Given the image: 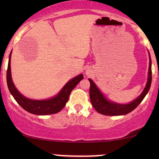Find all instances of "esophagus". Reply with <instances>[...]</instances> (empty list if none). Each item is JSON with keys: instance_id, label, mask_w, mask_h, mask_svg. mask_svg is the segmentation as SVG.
<instances>
[{"instance_id": "esophagus-1", "label": "esophagus", "mask_w": 159, "mask_h": 159, "mask_svg": "<svg viewBox=\"0 0 159 159\" xmlns=\"http://www.w3.org/2000/svg\"><path fill=\"white\" fill-rule=\"evenodd\" d=\"M91 72H92V70H91L90 69H87V70H86V74H87V75H90Z\"/></svg>"}]
</instances>
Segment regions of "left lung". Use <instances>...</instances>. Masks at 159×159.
<instances>
[{"mask_svg": "<svg viewBox=\"0 0 159 159\" xmlns=\"http://www.w3.org/2000/svg\"><path fill=\"white\" fill-rule=\"evenodd\" d=\"M90 83V98L92 105L96 109V111L99 114L106 115V116H120L130 113L131 111L136 108L139 104L143 101L144 97L150 88L152 83V61H151L150 55H149V66L148 72V78H147V84L141 94L128 104H120L110 101L104 96L102 93L98 88L97 86L93 81L89 78Z\"/></svg>", "mask_w": 159, "mask_h": 159, "instance_id": "1", "label": "left lung"}]
</instances>
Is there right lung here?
Masks as SVG:
<instances>
[{
	"instance_id": "1",
	"label": "right lung",
	"mask_w": 159,
	"mask_h": 159,
	"mask_svg": "<svg viewBox=\"0 0 159 159\" xmlns=\"http://www.w3.org/2000/svg\"><path fill=\"white\" fill-rule=\"evenodd\" d=\"M11 54H12V52H10V57H9L8 68H7V82L8 89L10 93L12 94V96H13V98H15V100L20 106L30 114L36 115H48L57 114L61 111L68 102L69 95L72 90L84 78V75L82 74L78 75L75 78H72L63 86V88L55 96L51 98L43 100H35L28 98L23 96L16 89V86L14 85L13 81H12L10 67Z\"/></svg>"
}]
</instances>
